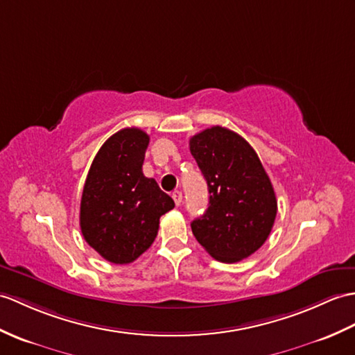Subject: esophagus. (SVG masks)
<instances>
[{"label": "esophagus", "instance_id": "34e87169", "mask_svg": "<svg viewBox=\"0 0 355 355\" xmlns=\"http://www.w3.org/2000/svg\"><path fill=\"white\" fill-rule=\"evenodd\" d=\"M172 198H174L175 205H181V202H183V193H181L180 191H175L174 193H172Z\"/></svg>", "mask_w": 355, "mask_h": 355}]
</instances>
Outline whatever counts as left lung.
Wrapping results in <instances>:
<instances>
[{
    "label": "left lung",
    "mask_w": 355,
    "mask_h": 355,
    "mask_svg": "<svg viewBox=\"0 0 355 355\" xmlns=\"http://www.w3.org/2000/svg\"><path fill=\"white\" fill-rule=\"evenodd\" d=\"M209 186V209L192 233L213 259L236 263L266 242L277 216L274 187L254 148L234 131L211 127L191 137Z\"/></svg>",
    "instance_id": "8db88e82"
}]
</instances>
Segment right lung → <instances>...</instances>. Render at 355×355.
Here are the masks:
<instances>
[{
	"label": "right lung",
	"mask_w": 355,
	"mask_h": 355,
	"mask_svg": "<svg viewBox=\"0 0 355 355\" xmlns=\"http://www.w3.org/2000/svg\"><path fill=\"white\" fill-rule=\"evenodd\" d=\"M150 136L122 128L104 142L89 169L80 204L85 241L107 261H135L157 237L160 216L175 207L142 172Z\"/></svg>",
	"instance_id": "1"
}]
</instances>
